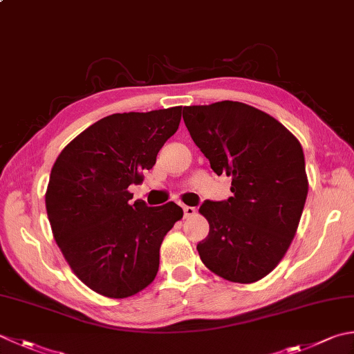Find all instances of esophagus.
Instances as JSON below:
<instances>
[{
  "label": "esophagus",
  "mask_w": 354,
  "mask_h": 354,
  "mask_svg": "<svg viewBox=\"0 0 354 354\" xmlns=\"http://www.w3.org/2000/svg\"><path fill=\"white\" fill-rule=\"evenodd\" d=\"M183 209H184V216H185V218H192V216H195V214H196V209H195V207L184 205Z\"/></svg>",
  "instance_id": "esophagus-1"
}]
</instances>
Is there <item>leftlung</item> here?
Instances as JSON below:
<instances>
[{
	"label": "left lung",
	"mask_w": 354,
	"mask_h": 354,
	"mask_svg": "<svg viewBox=\"0 0 354 354\" xmlns=\"http://www.w3.org/2000/svg\"><path fill=\"white\" fill-rule=\"evenodd\" d=\"M192 140L233 196L205 201L209 236L198 244L204 266L230 282L264 278L286 256L308 193L301 142L273 116L238 101L183 110Z\"/></svg>",
	"instance_id": "left-lung-1"
}]
</instances>
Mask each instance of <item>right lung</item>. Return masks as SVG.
<instances>
[{
	"mask_svg": "<svg viewBox=\"0 0 354 354\" xmlns=\"http://www.w3.org/2000/svg\"><path fill=\"white\" fill-rule=\"evenodd\" d=\"M181 113L183 106L106 116L53 164L46 192L53 238L72 272L96 293L124 299L155 279L164 236L184 212L175 203L131 204L127 189L153 167Z\"/></svg>",
	"mask_w": 354,
	"mask_h": 354,
	"instance_id": "right-lung-1",
	"label": "right lung"
}]
</instances>
